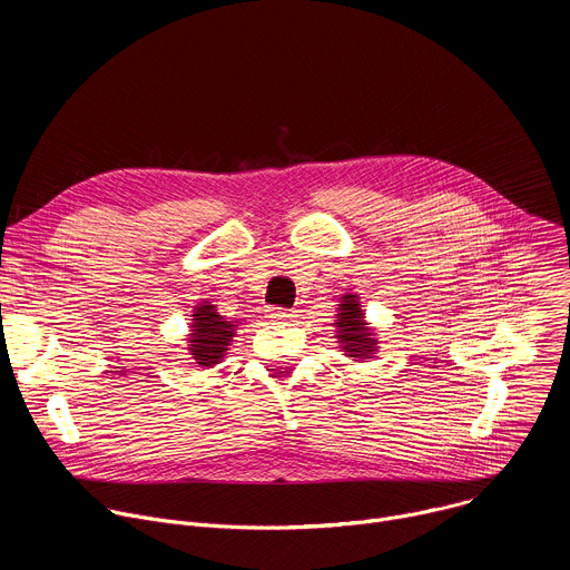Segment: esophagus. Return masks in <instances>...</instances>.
Masks as SVG:
<instances>
[{
  "instance_id": "34e87169",
  "label": "esophagus",
  "mask_w": 570,
  "mask_h": 570,
  "mask_svg": "<svg viewBox=\"0 0 570 570\" xmlns=\"http://www.w3.org/2000/svg\"><path fill=\"white\" fill-rule=\"evenodd\" d=\"M268 317H271V320H275V322H293V320L297 317V311L273 306V308H268Z\"/></svg>"
}]
</instances>
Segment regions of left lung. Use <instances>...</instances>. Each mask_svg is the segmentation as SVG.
Listing matches in <instances>:
<instances>
[{
	"mask_svg": "<svg viewBox=\"0 0 570 570\" xmlns=\"http://www.w3.org/2000/svg\"><path fill=\"white\" fill-rule=\"evenodd\" d=\"M336 338L341 343V350L354 358V361H361V358H372V354L376 352V345L379 341L374 338V334L367 330V322H365V313L361 308V302H358V295L354 293H345L341 297V304H338V313H336Z\"/></svg>",
	"mask_w": 570,
	"mask_h": 570,
	"instance_id": "left-lung-1",
	"label": "left lung"
}]
</instances>
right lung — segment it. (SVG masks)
Returning <instances> with one entry per match:
<instances>
[{
  "instance_id": "add662e5",
  "label": "right lung",
  "mask_w": 570,
  "mask_h": 570,
  "mask_svg": "<svg viewBox=\"0 0 570 570\" xmlns=\"http://www.w3.org/2000/svg\"><path fill=\"white\" fill-rule=\"evenodd\" d=\"M191 334H189V354L200 367H212L223 361L238 322L218 315L216 306L200 302L191 315Z\"/></svg>"
}]
</instances>
